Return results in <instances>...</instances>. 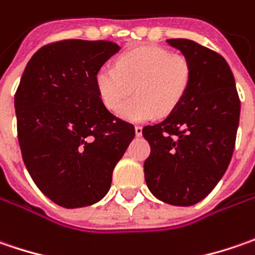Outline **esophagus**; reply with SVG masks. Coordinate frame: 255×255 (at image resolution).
Instances as JSON below:
<instances>
[{
	"label": "esophagus",
	"instance_id": "obj_1",
	"mask_svg": "<svg viewBox=\"0 0 255 255\" xmlns=\"http://www.w3.org/2000/svg\"><path fill=\"white\" fill-rule=\"evenodd\" d=\"M135 135L141 137L142 135V127L141 126H135Z\"/></svg>",
	"mask_w": 255,
	"mask_h": 255
}]
</instances>
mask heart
Listing matches in <instances>:
<instances>
[{
	"mask_svg": "<svg viewBox=\"0 0 255 255\" xmlns=\"http://www.w3.org/2000/svg\"><path fill=\"white\" fill-rule=\"evenodd\" d=\"M191 65L180 54L161 47H141L117 60L116 68L103 65L95 72L94 84L107 110L116 111L124 100L136 97L121 106L118 116L128 121H148L171 113L188 91Z\"/></svg>",
	"mask_w": 255,
	"mask_h": 255,
	"instance_id": "1",
	"label": "heart"
}]
</instances>
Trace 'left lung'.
Wrapping results in <instances>:
<instances>
[{
  "instance_id": "8db88e82",
  "label": "left lung",
  "mask_w": 255,
  "mask_h": 255,
  "mask_svg": "<svg viewBox=\"0 0 255 255\" xmlns=\"http://www.w3.org/2000/svg\"><path fill=\"white\" fill-rule=\"evenodd\" d=\"M191 65L183 101L158 124L142 128L151 145L144 175L154 197L188 207L213 191L227 170L237 135L240 98L227 61L191 39H167Z\"/></svg>"
}]
</instances>
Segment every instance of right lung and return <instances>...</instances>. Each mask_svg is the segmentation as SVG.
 Masks as SVG:
<instances>
[{
  "mask_svg": "<svg viewBox=\"0 0 255 255\" xmlns=\"http://www.w3.org/2000/svg\"><path fill=\"white\" fill-rule=\"evenodd\" d=\"M120 50L111 41H60L39 48L22 72L14 98L22 160L39 190L64 208L106 197L135 135L104 107L94 84Z\"/></svg>",
  "mask_w": 255,
  "mask_h": 255,
  "instance_id": "1",
  "label": "right lung"
}]
</instances>
